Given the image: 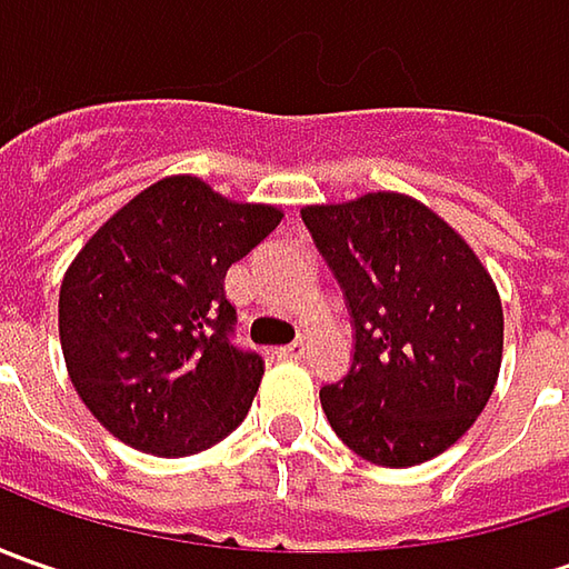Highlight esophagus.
Returning a JSON list of instances; mask_svg holds the SVG:
<instances>
[{
    "instance_id": "1",
    "label": "esophagus",
    "mask_w": 569,
    "mask_h": 569,
    "mask_svg": "<svg viewBox=\"0 0 569 569\" xmlns=\"http://www.w3.org/2000/svg\"><path fill=\"white\" fill-rule=\"evenodd\" d=\"M303 355H307V345H303V341H291V345H284V348L274 351L278 361H300Z\"/></svg>"
}]
</instances>
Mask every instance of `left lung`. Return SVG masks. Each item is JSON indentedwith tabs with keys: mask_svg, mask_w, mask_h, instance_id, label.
<instances>
[{
	"mask_svg": "<svg viewBox=\"0 0 569 569\" xmlns=\"http://www.w3.org/2000/svg\"><path fill=\"white\" fill-rule=\"evenodd\" d=\"M339 281L355 355L319 389L341 443L408 469L449 449L500 373L503 310L469 243L408 196L370 192L300 211Z\"/></svg>",
	"mask_w": 569,
	"mask_h": 569,
	"instance_id": "obj_1",
	"label": "left lung"
}]
</instances>
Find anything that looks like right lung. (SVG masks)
Segmentation results:
<instances>
[{
  "label": "right lung",
  "mask_w": 569,
  "mask_h": 569,
  "mask_svg": "<svg viewBox=\"0 0 569 569\" xmlns=\"http://www.w3.org/2000/svg\"><path fill=\"white\" fill-rule=\"evenodd\" d=\"M281 221L167 177L84 243L59 291V339L81 402L126 447L180 459L247 418L262 358L237 345L224 274Z\"/></svg>",
  "instance_id": "1"
}]
</instances>
